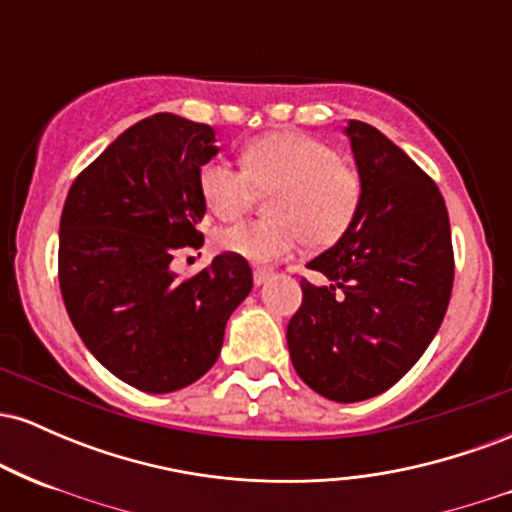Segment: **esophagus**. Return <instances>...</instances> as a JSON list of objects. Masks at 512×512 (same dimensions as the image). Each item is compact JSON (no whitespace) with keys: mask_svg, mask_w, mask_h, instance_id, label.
Wrapping results in <instances>:
<instances>
[{"mask_svg":"<svg viewBox=\"0 0 512 512\" xmlns=\"http://www.w3.org/2000/svg\"><path fill=\"white\" fill-rule=\"evenodd\" d=\"M269 276H272V272H269V269H255V272H252V279H255L257 286H262L264 281L269 279Z\"/></svg>","mask_w":512,"mask_h":512,"instance_id":"34e87169","label":"esophagus"}]
</instances>
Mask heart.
<instances>
[{
    "instance_id": "b5f03b06",
    "label": "heart",
    "mask_w": 512,
    "mask_h": 512,
    "mask_svg": "<svg viewBox=\"0 0 512 512\" xmlns=\"http://www.w3.org/2000/svg\"><path fill=\"white\" fill-rule=\"evenodd\" d=\"M199 192L214 216H243L257 192L269 199L272 221H245L216 238L223 252L264 264L289 257L305 243L325 248L339 240L361 207L363 182L337 151L320 139L279 132L245 146L243 168L214 158L199 170Z\"/></svg>"
}]
</instances>
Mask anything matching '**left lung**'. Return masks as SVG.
<instances>
[{"instance_id":"8db88e82","label":"left lung","mask_w":512,"mask_h":512,"mask_svg":"<svg viewBox=\"0 0 512 512\" xmlns=\"http://www.w3.org/2000/svg\"><path fill=\"white\" fill-rule=\"evenodd\" d=\"M361 207L330 250L308 262L286 327L293 368L317 395L361 402L392 387L436 337L452 293L450 219L436 182L383 132L349 120Z\"/></svg>"}]
</instances>
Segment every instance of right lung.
Instances as JSON below:
<instances>
[{"mask_svg":"<svg viewBox=\"0 0 512 512\" xmlns=\"http://www.w3.org/2000/svg\"><path fill=\"white\" fill-rule=\"evenodd\" d=\"M219 154L209 125L158 113L122 132L69 187L60 221V291L81 342L122 383L163 395L202 378L248 298L252 269L223 252L178 279L202 248L199 170Z\"/></svg>","mask_w":512,"mask_h":512,"instance_id":"add662e5","label":"right lung"}]
</instances>
